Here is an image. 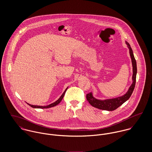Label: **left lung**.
I'll return each instance as SVG.
<instances>
[{"label":"left lung","mask_w":152,"mask_h":152,"mask_svg":"<svg viewBox=\"0 0 152 152\" xmlns=\"http://www.w3.org/2000/svg\"><path fill=\"white\" fill-rule=\"evenodd\" d=\"M126 44L128 45V47L129 50L130 58L132 60V64L133 67V75H132V84H131L128 91L127 92L121 96H119L115 98L112 99H107L104 100L98 99L94 97L92 92L87 94V99L88 102L94 107L96 108L105 110L108 111L114 110L116 109L122 105L124 102L128 101L132 94L134 88L135 87L136 84V78L137 74V66H136V61L134 58L132 49L130 47V44L127 42H125Z\"/></svg>","instance_id":"8db88e82"}]
</instances>
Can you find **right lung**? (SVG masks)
<instances>
[{"label": "right lung", "mask_w": 152, "mask_h": 152, "mask_svg": "<svg viewBox=\"0 0 152 152\" xmlns=\"http://www.w3.org/2000/svg\"><path fill=\"white\" fill-rule=\"evenodd\" d=\"M68 89V87L65 89L64 92H63V94L61 95V96L59 98V99L58 100H57L56 102L48 105H47V106H38V105H31V104H29L28 103H27L29 106H30L31 107L33 108H41V109H45V108H51V107H55L56 105H57L58 104H60V102L62 101L64 95H65V92L66 91V89Z\"/></svg>", "instance_id": "1"}]
</instances>
